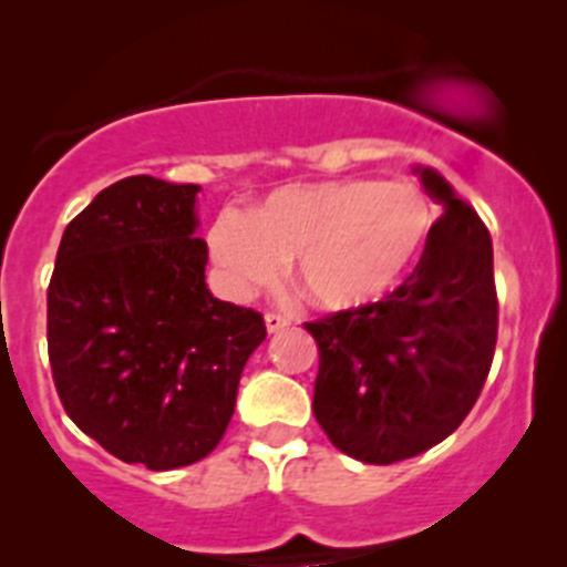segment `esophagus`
Instances as JSON below:
<instances>
[{
	"mask_svg": "<svg viewBox=\"0 0 567 567\" xmlns=\"http://www.w3.org/2000/svg\"><path fill=\"white\" fill-rule=\"evenodd\" d=\"M264 320H267V329L272 334L284 332V329L289 327V318H284V315H278V312H267V318H264Z\"/></svg>",
	"mask_w": 567,
	"mask_h": 567,
	"instance_id": "1",
	"label": "esophagus"
}]
</instances>
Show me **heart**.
Segmentation results:
<instances>
[{
  "instance_id": "heart-1",
  "label": "heart",
  "mask_w": 567,
  "mask_h": 567,
  "mask_svg": "<svg viewBox=\"0 0 567 567\" xmlns=\"http://www.w3.org/2000/svg\"><path fill=\"white\" fill-rule=\"evenodd\" d=\"M437 227L432 195L412 178H340L275 189L249 215L224 209L209 255L238 292L269 287L298 258V287L315 307L352 312L403 284Z\"/></svg>"
}]
</instances>
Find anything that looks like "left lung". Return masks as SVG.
<instances>
[{
  "label": "left lung",
  "mask_w": 567,
  "mask_h": 567,
  "mask_svg": "<svg viewBox=\"0 0 567 567\" xmlns=\"http://www.w3.org/2000/svg\"><path fill=\"white\" fill-rule=\"evenodd\" d=\"M417 173L445 213L414 272L372 307L303 323L320 354L315 420L334 449L372 465L449 437L477 403L497 346L488 227L443 175Z\"/></svg>",
  "instance_id": "obj_1"
}]
</instances>
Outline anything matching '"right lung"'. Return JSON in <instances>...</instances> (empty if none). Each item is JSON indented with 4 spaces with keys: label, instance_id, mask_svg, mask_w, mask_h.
<instances>
[{
    "label": "right lung",
    "instance_id": "1",
    "mask_svg": "<svg viewBox=\"0 0 567 567\" xmlns=\"http://www.w3.org/2000/svg\"><path fill=\"white\" fill-rule=\"evenodd\" d=\"M198 184L130 175L68 224L48 287V354L70 420L150 471L198 463L227 432L264 315L213 298Z\"/></svg>",
    "mask_w": 567,
    "mask_h": 567
}]
</instances>
